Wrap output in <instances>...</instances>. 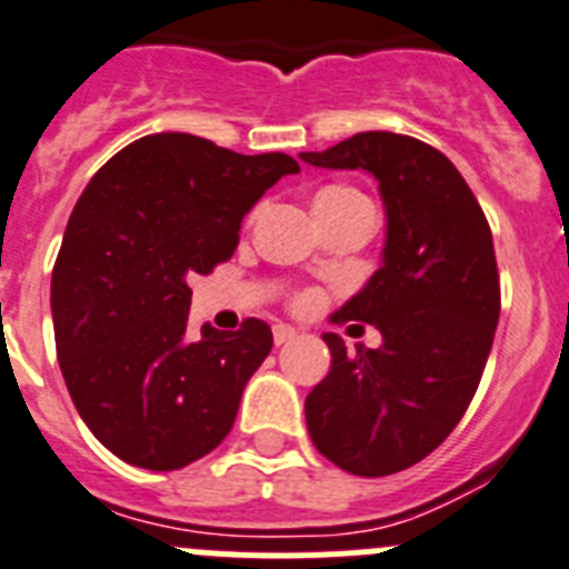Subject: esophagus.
I'll list each match as a JSON object with an SVG mask.
<instances>
[{
  "label": "esophagus",
  "mask_w": 569,
  "mask_h": 569,
  "mask_svg": "<svg viewBox=\"0 0 569 569\" xmlns=\"http://www.w3.org/2000/svg\"><path fill=\"white\" fill-rule=\"evenodd\" d=\"M272 337H274V345H286L297 337V331L291 326H283V322H280V326L272 328Z\"/></svg>",
  "instance_id": "esophagus-1"
}]
</instances>
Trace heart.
Wrapping results in <instances>:
<instances>
[{
    "label": "heart",
    "mask_w": 569,
    "mask_h": 569,
    "mask_svg": "<svg viewBox=\"0 0 569 569\" xmlns=\"http://www.w3.org/2000/svg\"><path fill=\"white\" fill-rule=\"evenodd\" d=\"M350 201H368L359 190L353 188H342V184H333V188L320 190L317 196V207H339V204H350ZM302 302H309V297H302Z\"/></svg>",
    "instance_id": "b5f03b06"
}]
</instances>
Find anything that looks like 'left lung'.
<instances>
[{"mask_svg":"<svg viewBox=\"0 0 569 569\" xmlns=\"http://www.w3.org/2000/svg\"><path fill=\"white\" fill-rule=\"evenodd\" d=\"M300 159L373 173L387 210L381 267L337 315L385 342L350 353L322 333L331 370L306 398L309 435L350 475H396L449 438L480 385L500 320L491 227L458 168L416 137L362 131Z\"/></svg>","mask_w":569,"mask_h":569,"instance_id":"1","label":"left lung"}]
</instances>
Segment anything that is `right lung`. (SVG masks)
Listing matches in <instances>:
<instances>
[{
  "instance_id": "1",
  "label": "right lung",
  "mask_w": 569,
  "mask_h": 569,
  "mask_svg": "<svg viewBox=\"0 0 569 569\" xmlns=\"http://www.w3.org/2000/svg\"><path fill=\"white\" fill-rule=\"evenodd\" d=\"M289 153H243L164 131L114 153L69 216L52 269L58 365L78 416L131 466L173 471L232 429L272 350L263 320L190 337L193 274L232 258L241 219Z\"/></svg>"
}]
</instances>
